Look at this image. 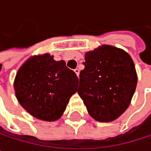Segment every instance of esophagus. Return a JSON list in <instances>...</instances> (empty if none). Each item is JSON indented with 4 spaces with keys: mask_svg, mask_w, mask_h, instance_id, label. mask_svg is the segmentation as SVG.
Here are the masks:
<instances>
[{
    "mask_svg": "<svg viewBox=\"0 0 151 151\" xmlns=\"http://www.w3.org/2000/svg\"><path fill=\"white\" fill-rule=\"evenodd\" d=\"M74 73H75L76 74H77V76L78 77V75H79V70H78V68H76L75 70H74Z\"/></svg>",
    "mask_w": 151,
    "mask_h": 151,
    "instance_id": "1",
    "label": "esophagus"
}]
</instances>
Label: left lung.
<instances>
[{
	"mask_svg": "<svg viewBox=\"0 0 151 151\" xmlns=\"http://www.w3.org/2000/svg\"><path fill=\"white\" fill-rule=\"evenodd\" d=\"M78 93L96 121L117 119L129 107L137 84L135 64L123 50L103 45L85 54Z\"/></svg>",
	"mask_w": 151,
	"mask_h": 151,
	"instance_id": "obj_1",
	"label": "left lung"
}]
</instances>
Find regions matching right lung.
<instances>
[{
    "label": "right lung",
    "instance_id": "add662e5",
    "mask_svg": "<svg viewBox=\"0 0 151 151\" xmlns=\"http://www.w3.org/2000/svg\"><path fill=\"white\" fill-rule=\"evenodd\" d=\"M76 73L64 60L49 53L29 58L18 70L14 87L21 106L32 116L46 122L58 120L77 92Z\"/></svg>",
    "mask_w": 151,
    "mask_h": 151
}]
</instances>
